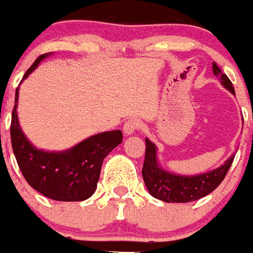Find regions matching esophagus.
Returning <instances> with one entry per match:
<instances>
[{"label":"esophagus","instance_id":"1","mask_svg":"<svg viewBox=\"0 0 253 253\" xmlns=\"http://www.w3.org/2000/svg\"><path fill=\"white\" fill-rule=\"evenodd\" d=\"M141 124H139V120L137 119H129L125 122L124 125V132L125 134L129 136V134H133L137 129L139 128Z\"/></svg>","mask_w":253,"mask_h":253}]
</instances>
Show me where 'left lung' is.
<instances>
[{
  "mask_svg": "<svg viewBox=\"0 0 253 253\" xmlns=\"http://www.w3.org/2000/svg\"><path fill=\"white\" fill-rule=\"evenodd\" d=\"M213 73L219 77L221 85L235 95L233 83L225 73L213 62ZM235 155H231L221 167L200 175L182 176L167 171L157 159V147L145 138V157L142 175L148 191L154 198L168 203H187L197 201L215 190L224 180Z\"/></svg>",
  "mask_w": 253,
  "mask_h": 253,
  "instance_id": "obj_1",
  "label": "left lung"
}]
</instances>
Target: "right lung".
Wrapping results in <instances>:
<instances>
[{
    "instance_id": "right-lung-1",
    "label": "right lung",
    "mask_w": 253,
    "mask_h": 253,
    "mask_svg": "<svg viewBox=\"0 0 253 253\" xmlns=\"http://www.w3.org/2000/svg\"><path fill=\"white\" fill-rule=\"evenodd\" d=\"M48 55L50 53L39 56L23 79L27 78ZM18 95L19 88L16 90L12 111L11 141L18 167L27 182L38 192L53 201L77 202L90 197L96 190L104 159L122 142V132L115 129L94 134L63 152L38 149L28 141L19 126Z\"/></svg>"
}]
</instances>
